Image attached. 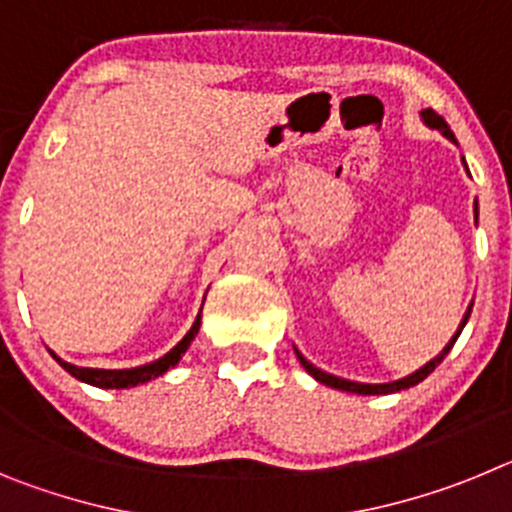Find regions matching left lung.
I'll return each mask as SVG.
<instances>
[{"label": "left lung", "instance_id": "8db88e82", "mask_svg": "<svg viewBox=\"0 0 512 512\" xmlns=\"http://www.w3.org/2000/svg\"><path fill=\"white\" fill-rule=\"evenodd\" d=\"M420 115H423L425 125H431V128L441 130V133L446 135V138H451V140H454V133H451V128H449V125H446V120H443V117L438 115L436 110H423V112H420ZM474 212H477V205H474ZM469 312H472V307H469V310H467V315H464V320H461L459 330H456V336L451 338V341H449V346L443 348V351H441V354L436 356V359H433V361H428V364H425L423 369H418V372H415V374H410V377L400 379V382H392V384H359V382H348V379H338V377H333V374H325V372H320V369H315V366H312L310 361H307V359H302L300 354H297V359H300V364L305 366V372H307V374H312V377L318 379V382L328 384V387H333V390H343V392H356V395H390V392H400V390H405V387H413V384L423 382V379L428 377V374H431L433 369H436L438 364H441V361H443V356L449 354V351H451V346H454V343H456V338H459L461 328H464V325H467V320H469Z\"/></svg>", "mask_w": 512, "mask_h": 512}]
</instances>
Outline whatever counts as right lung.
I'll return each mask as SVG.
<instances>
[{
    "label": "right lung",
    "mask_w": 512,
    "mask_h": 512,
    "mask_svg": "<svg viewBox=\"0 0 512 512\" xmlns=\"http://www.w3.org/2000/svg\"><path fill=\"white\" fill-rule=\"evenodd\" d=\"M200 320H202V310H200V315H197V320L192 323V328H189L187 336L176 343L169 354L161 356V359L153 361V364L138 366V369H120V372H110V369H81V366L66 364V361H61L58 356H56V361L63 366V369H66V372L71 374V377L81 379V382H87V384H94V387H104V390L135 387V384H143L153 377H161L166 369H171L174 364H179V359H182V354L189 348V343H192L194 336L200 333Z\"/></svg>",
    "instance_id": "right-lung-1"
}]
</instances>
